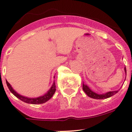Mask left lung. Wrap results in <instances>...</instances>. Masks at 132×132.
<instances>
[{
    "label": "left lung",
    "instance_id": "obj_1",
    "mask_svg": "<svg viewBox=\"0 0 132 132\" xmlns=\"http://www.w3.org/2000/svg\"><path fill=\"white\" fill-rule=\"evenodd\" d=\"M124 70H125L126 74V67L124 68ZM83 90H84V92L87 94V95L88 97H91V98H95V99H104V98H107L109 97H112L114 95H115L116 93L118 92V91H109V92L106 93L104 94H97L96 93L93 92V91H91L89 89L88 86L85 84H83Z\"/></svg>",
    "mask_w": 132,
    "mask_h": 132
}]
</instances>
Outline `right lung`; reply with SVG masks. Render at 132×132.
<instances>
[{"instance_id": "add662e5", "label": "right lung", "mask_w": 132, "mask_h": 132, "mask_svg": "<svg viewBox=\"0 0 132 132\" xmlns=\"http://www.w3.org/2000/svg\"><path fill=\"white\" fill-rule=\"evenodd\" d=\"M6 81L7 86H8V89L10 91V92L14 95V96H16L17 98H18L19 99H20L22 101L25 102L26 103H29V104H43V103H45L48 101L50 98H51L53 96V95L54 94V93L56 91V85H55V82H53V85L51 87L49 90L48 91V92L45 94L44 95L41 96V97H37V98H28V97H24V96H22L21 95L18 94L17 92L14 91L13 89V88L12 87V86L10 85V84L8 82L6 79Z\"/></svg>"}]
</instances>
